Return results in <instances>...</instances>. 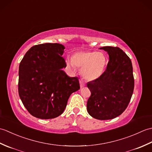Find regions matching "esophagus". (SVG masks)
I'll list each match as a JSON object with an SVG mask.
<instances>
[{
  "label": "esophagus",
  "mask_w": 152,
  "mask_h": 152,
  "mask_svg": "<svg viewBox=\"0 0 152 152\" xmlns=\"http://www.w3.org/2000/svg\"><path fill=\"white\" fill-rule=\"evenodd\" d=\"M80 88H83L86 86V83L83 82L82 80H80Z\"/></svg>",
  "instance_id": "1"
}]
</instances>
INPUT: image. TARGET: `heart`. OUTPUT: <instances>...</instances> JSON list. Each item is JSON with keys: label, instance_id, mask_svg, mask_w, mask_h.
I'll list each match as a JSON object with an SVG mask.
<instances>
[{"label": "heart", "instance_id": "obj_1", "mask_svg": "<svg viewBox=\"0 0 152 152\" xmlns=\"http://www.w3.org/2000/svg\"><path fill=\"white\" fill-rule=\"evenodd\" d=\"M106 58L101 52L79 51L73 54L72 61H67L68 65L81 69V75L88 81L99 78L104 72Z\"/></svg>", "mask_w": 152, "mask_h": 152}]
</instances>
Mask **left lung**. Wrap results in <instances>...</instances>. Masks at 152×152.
<instances>
[{
    "label": "left lung",
    "instance_id": "1",
    "mask_svg": "<svg viewBox=\"0 0 152 152\" xmlns=\"http://www.w3.org/2000/svg\"><path fill=\"white\" fill-rule=\"evenodd\" d=\"M109 61L101 76L87 83L91 96L87 110L95 119L106 120L118 117L127 108L133 95L134 81L132 63L118 47L105 46Z\"/></svg>",
    "mask_w": 152,
    "mask_h": 152
}]
</instances>
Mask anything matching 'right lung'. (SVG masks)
<instances>
[{
  "label": "right lung",
  "instance_id": "obj_1",
  "mask_svg": "<svg viewBox=\"0 0 152 152\" xmlns=\"http://www.w3.org/2000/svg\"><path fill=\"white\" fill-rule=\"evenodd\" d=\"M63 45L46 43L34 46L19 67L18 92L24 106L34 117L52 119L62 114L72 93L80 89L79 79L62 70Z\"/></svg>",
  "mask_w": 152,
  "mask_h": 152
}]
</instances>
